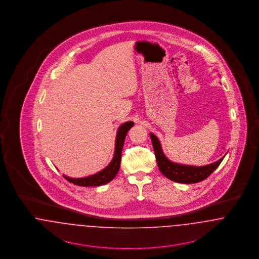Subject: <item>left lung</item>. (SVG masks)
Listing matches in <instances>:
<instances>
[{
  "mask_svg": "<svg viewBox=\"0 0 259 259\" xmlns=\"http://www.w3.org/2000/svg\"><path fill=\"white\" fill-rule=\"evenodd\" d=\"M150 139L154 148L155 158L160 172L166 178L176 183L196 184L199 182H202L205 179H207L209 175L220 166L222 159L224 158L222 157L220 160L203 167H194L172 163L171 161L168 160L167 157L163 154L160 143L156 136L150 134Z\"/></svg>",
  "mask_w": 259,
  "mask_h": 259,
  "instance_id": "8db88e82",
  "label": "left lung"
}]
</instances>
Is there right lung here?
<instances>
[{"mask_svg": "<svg viewBox=\"0 0 259 259\" xmlns=\"http://www.w3.org/2000/svg\"><path fill=\"white\" fill-rule=\"evenodd\" d=\"M134 122L129 121L126 123L122 124L116 135V140H115V150H114V156L113 159L110 163V165L102 170L101 172L89 176L87 178H82V179H72L66 176H63L68 182L80 186H99V185H106L112 181V179L116 176V174L119 170L120 167V162H121V150L123 148L124 140L125 137L127 135V132L133 127Z\"/></svg>", "mask_w": 259, "mask_h": 259, "instance_id": "add662e5", "label": "right lung"}]
</instances>
